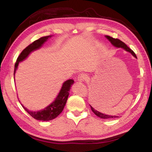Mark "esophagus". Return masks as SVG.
Here are the masks:
<instances>
[{
    "label": "esophagus",
    "instance_id": "obj_1",
    "mask_svg": "<svg viewBox=\"0 0 152 152\" xmlns=\"http://www.w3.org/2000/svg\"><path fill=\"white\" fill-rule=\"evenodd\" d=\"M87 77L86 76V74H80V75L78 76V78H77V81L79 82H84L86 80Z\"/></svg>",
    "mask_w": 152,
    "mask_h": 152
}]
</instances>
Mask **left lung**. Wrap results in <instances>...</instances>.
Segmentation results:
<instances>
[{
	"label": "left lung",
	"instance_id": "8db88e82",
	"mask_svg": "<svg viewBox=\"0 0 152 152\" xmlns=\"http://www.w3.org/2000/svg\"><path fill=\"white\" fill-rule=\"evenodd\" d=\"M105 37H106L107 39L109 41L110 43H111V44L113 46H114V47L117 48H122V49H123V50H125L126 51H128V52L132 53L133 56H134L135 58H137V56H136L135 53L133 52V51L131 50V49L129 48L125 43H123V42H121V41L119 40V39H115V38H113V37H110V36H108V35H105ZM90 106H91V104H90ZM91 109L92 110V112H93L97 117L101 118V119H111V118L119 117L118 116H116V115H115V116H113V115H109L104 114V113H102L101 112L98 111V110H96V109H94L92 106H91Z\"/></svg>",
	"mask_w": 152,
	"mask_h": 152
}]
</instances>
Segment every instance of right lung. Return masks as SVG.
I'll return each instance as SVG.
<instances>
[{"label": "right lung", "mask_w": 152, "mask_h": 152, "mask_svg": "<svg viewBox=\"0 0 152 152\" xmlns=\"http://www.w3.org/2000/svg\"><path fill=\"white\" fill-rule=\"evenodd\" d=\"M52 36L53 35H48L45 36V37H41L39 39L33 42L31 44L28 45L26 48L22 51V52L20 53V54L18 57L16 63L15 64L14 76L16 73L19 63L24 61L33 51L39 50L42 48L45 42H47L49 38L52 37ZM74 80L72 79L68 80L64 82L62 84V86H61V88L60 92H59L58 96H56L54 101L43 109L37 110V111H31V110L27 109L26 107H25L21 104L22 107L31 116L37 120L48 121L55 119L62 112L64 108L66 105L67 100H68L69 94H70L71 86L74 84Z\"/></svg>", "instance_id": "add662e5"}]
</instances>
